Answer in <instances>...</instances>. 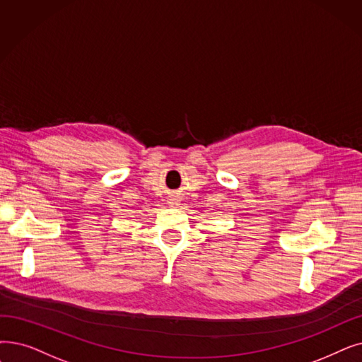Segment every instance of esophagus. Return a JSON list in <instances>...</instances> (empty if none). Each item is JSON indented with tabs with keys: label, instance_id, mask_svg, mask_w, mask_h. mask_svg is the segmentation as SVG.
<instances>
[{
	"label": "esophagus",
	"instance_id": "obj_1",
	"mask_svg": "<svg viewBox=\"0 0 362 362\" xmlns=\"http://www.w3.org/2000/svg\"><path fill=\"white\" fill-rule=\"evenodd\" d=\"M168 204H170V207H176V206H179V199L177 198H171L168 201Z\"/></svg>",
	"mask_w": 362,
	"mask_h": 362
}]
</instances>
